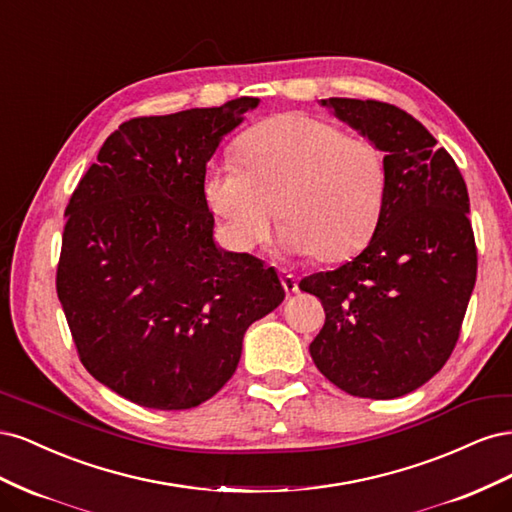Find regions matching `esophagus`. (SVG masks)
I'll return each instance as SVG.
<instances>
[{"instance_id": "obj_1", "label": "esophagus", "mask_w": 512, "mask_h": 512, "mask_svg": "<svg viewBox=\"0 0 512 512\" xmlns=\"http://www.w3.org/2000/svg\"><path fill=\"white\" fill-rule=\"evenodd\" d=\"M280 275H282V286H284L286 294H294V292L299 290V282H297V277H294L290 271L282 269V271H280Z\"/></svg>"}]
</instances>
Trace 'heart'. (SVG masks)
<instances>
[{"label": "heart", "instance_id": "heart-1", "mask_svg": "<svg viewBox=\"0 0 512 512\" xmlns=\"http://www.w3.org/2000/svg\"><path fill=\"white\" fill-rule=\"evenodd\" d=\"M237 156L241 167L215 162L203 179L207 205L235 250L265 243L275 213L284 222L282 250L320 262L344 260L374 237L389 166L369 138L346 136L312 115L284 113L247 130Z\"/></svg>", "mask_w": 512, "mask_h": 512}]
</instances>
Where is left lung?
<instances>
[{"label":"left lung","instance_id":"obj_1","mask_svg":"<svg viewBox=\"0 0 512 512\" xmlns=\"http://www.w3.org/2000/svg\"><path fill=\"white\" fill-rule=\"evenodd\" d=\"M322 106L384 151L389 192L365 250L299 284L327 314L309 354L342 391L395 399L436 376L459 339L476 282L468 188L448 151L401 108L352 98Z\"/></svg>","mask_w":512,"mask_h":512}]
</instances>
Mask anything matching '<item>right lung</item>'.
<instances>
[{
  "instance_id": "obj_1",
  "label": "right lung",
  "mask_w": 512,
  "mask_h": 512,
  "mask_svg": "<svg viewBox=\"0 0 512 512\" xmlns=\"http://www.w3.org/2000/svg\"><path fill=\"white\" fill-rule=\"evenodd\" d=\"M258 98L136 117L106 138L66 207L57 297L85 369L153 410H188L232 378L243 335L286 297L273 267L224 252L207 162Z\"/></svg>"
}]
</instances>
